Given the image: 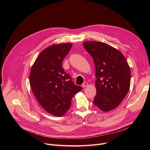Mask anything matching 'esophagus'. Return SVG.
I'll list each match as a JSON object with an SVG mask.
<instances>
[{
    "instance_id": "1",
    "label": "esophagus",
    "mask_w": 150,
    "mask_h": 150,
    "mask_svg": "<svg viewBox=\"0 0 150 150\" xmlns=\"http://www.w3.org/2000/svg\"><path fill=\"white\" fill-rule=\"evenodd\" d=\"M88 85V82H84V83L82 85V87L83 88H85V87H86Z\"/></svg>"
}]
</instances>
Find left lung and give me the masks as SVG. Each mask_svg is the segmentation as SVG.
Here are the masks:
<instances>
[{"label":"left lung","mask_w":150,"mask_h":150,"mask_svg":"<svg viewBox=\"0 0 150 150\" xmlns=\"http://www.w3.org/2000/svg\"><path fill=\"white\" fill-rule=\"evenodd\" d=\"M83 47L91 56L96 67L97 94L93 103L104 112L121 103L130 88L131 71L123 54L100 41H85Z\"/></svg>","instance_id":"left-lung-1"}]
</instances>
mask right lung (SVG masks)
I'll use <instances>...</instances> for the list:
<instances>
[{"instance_id": "obj_1", "label": "right lung", "mask_w": 150, "mask_h": 150, "mask_svg": "<svg viewBox=\"0 0 150 150\" xmlns=\"http://www.w3.org/2000/svg\"><path fill=\"white\" fill-rule=\"evenodd\" d=\"M72 46L71 43H62L43 50L30 74V84L37 101L48 113L57 117L69 110L73 97L82 89L74 83L62 65Z\"/></svg>"}]
</instances>
